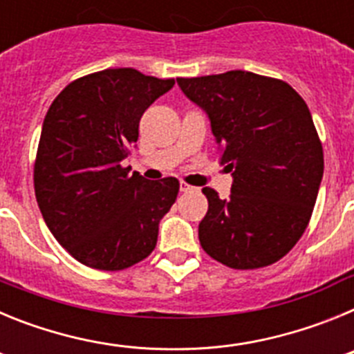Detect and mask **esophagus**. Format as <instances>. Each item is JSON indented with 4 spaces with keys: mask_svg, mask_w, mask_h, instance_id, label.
<instances>
[{
    "mask_svg": "<svg viewBox=\"0 0 354 354\" xmlns=\"http://www.w3.org/2000/svg\"><path fill=\"white\" fill-rule=\"evenodd\" d=\"M193 186H189V184L186 183H180V192H192Z\"/></svg>",
    "mask_w": 354,
    "mask_h": 354,
    "instance_id": "obj_1",
    "label": "esophagus"
}]
</instances>
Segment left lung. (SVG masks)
<instances>
[{"mask_svg":"<svg viewBox=\"0 0 354 354\" xmlns=\"http://www.w3.org/2000/svg\"><path fill=\"white\" fill-rule=\"evenodd\" d=\"M207 111L232 193L204 187L209 209L198 239L232 270L266 268L294 248L308 227L324 154L308 106L289 83L246 71L177 77Z\"/></svg>","mask_w":354,"mask_h":354,"instance_id":"left-lung-1","label":"left lung"}]
</instances>
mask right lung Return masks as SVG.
I'll return each mask as SVG.
<instances>
[{"mask_svg": "<svg viewBox=\"0 0 354 354\" xmlns=\"http://www.w3.org/2000/svg\"><path fill=\"white\" fill-rule=\"evenodd\" d=\"M175 80L136 68L86 74L62 90L44 118L33 167L37 204L56 241L81 264L120 271L147 259L179 180H147L122 161L140 118Z\"/></svg>", "mask_w": 354, "mask_h": 354, "instance_id": "add662e5", "label": "right lung"}]
</instances>
